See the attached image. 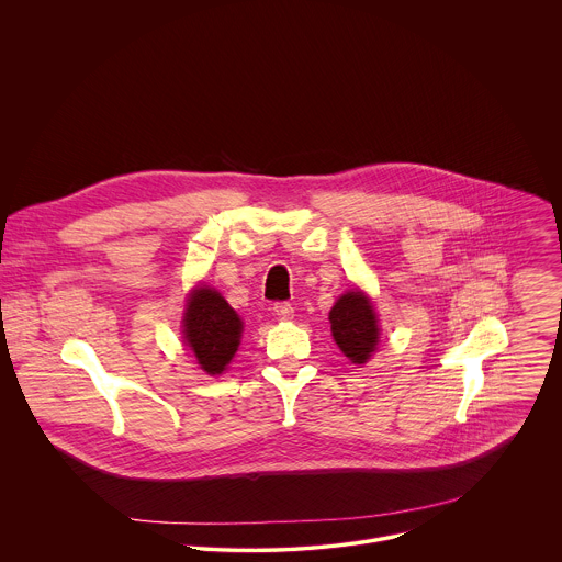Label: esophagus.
Listing matches in <instances>:
<instances>
[{
  "label": "esophagus",
  "instance_id": "obj_1",
  "mask_svg": "<svg viewBox=\"0 0 562 562\" xmlns=\"http://www.w3.org/2000/svg\"><path fill=\"white\" fill-rule=\"evenodd\" d=\"M274 314L281 318V321H292L294 318V307L290 303H274Z\"/></svg>",
  "mask_w": 562,
  "mask_h": 562
}]
</instances>
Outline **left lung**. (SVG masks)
I'll list each match as a JSON object with an SVG mask.
<instances>
[{"label":"left lung","mask_w":562,"mask_h":562,"mask_svg":"<svg viewBox=\"0 0 562 562\" xmlns=\"http://www.w3.org/2000/svg\"><path fill=\"white\" fill-rule=\"evenodd\" d=\"M330 330L352 363H366L379 341V324L363 292L344 294L328 314Z\"/></svg>","instance_id":"8db88e82"}]
</instances>
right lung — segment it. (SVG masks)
Instances as JSON below:
<instances>
[{
  "instance_id": "right-lung-1",
  "label": "right lung",
  "mask_w": 562,
  "mask_h": 562,
  "mask_svg": "<svg viewBox=\"0 0 562 562\" xmlns=\"http://www.w3.org/2000/svg\"><path fill=\"white\" fill-rule=\"evenodd\" d=\"M186 341L207 374H221L238 350L241 322L227 301L210 290L199 288L186 310Z\"/></svg>"
}]
</instances>
